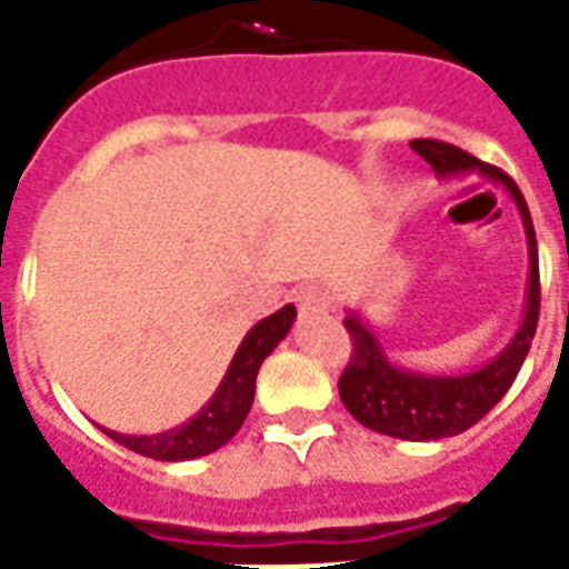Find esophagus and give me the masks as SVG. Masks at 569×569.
<instances>
[{"label":"esophagus","instance_id":"34e87169","mask_svg":"<svg viewBox=\"0 0 569 569\" xmlns=\"http://www.w3.org/2000/svg\"><path fill=\"white\" fill-rule=\"evenodd\" d=\"M295 301L301 307V312H325L330 310V295L321 286H303L301 292L295 295Z\"/></svg>","mask_w":569,"mask_h":569}]
</instances>
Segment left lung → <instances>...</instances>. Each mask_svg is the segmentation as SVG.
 <instances>
[{
    "label": "left lung",
    "mask_w": 569,
    "mask_h": 569,
    "mask_svg": "<svg viewBox=\"0 0 569 569\" xmlns=\"http://www.w3.org/2000/svg\"><path fill=\"white\" fill-rule=\"evenodd\" d=\"M416 153L431 164L440 177H458V173H485L493 182H502L513 203L520 209L529 239V289H526V316L517 330V337L508 342L502 355L493 357L476 372L467 375H422L398 369L387 360L378 337L366 328L360 316H348L346 330L351 337V360L346 372L339 375V398L357 422L398 440H442L455 437L485 419L499 398L511 389L513 378L520 372L522 360L529 355L531 339L538 330L540 316V268H538V239L531 223L526 197L517 189V182L493 164L478 162L476 156L460 150L446 141L433 138H416L410 141Z\"/></svg>",
    "instance_id": "left-lung-1"
}]
</instances>
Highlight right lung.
<instances>
[{
	"instance_id": "1",
	"label": "right lung",
	"mask_w": 569,
	"mask_h": 569,
	"mask_svg": "<svg viewBox=\"0 0 569 569\" xmlns=\"http://www.w3.org/2000/svg\"><path fill=\"white\" fill-rule=\"evenodd\" d=\"M292 321L295 307L286 303L283 310H277L274 316L253 325L248 330V337L241 339L239 351L232 357L221 387L214 389V396L206 401L203 410L186 425H180V428L153 433V437H129V433L106 431V428L102 431L120 446H127V449L153 460H191L221 449L223 442H230L241 428V422L248 419L253 392H257L259 366L274 351L277 342L289 333Z\"/></svg>"
}]
</instances>
